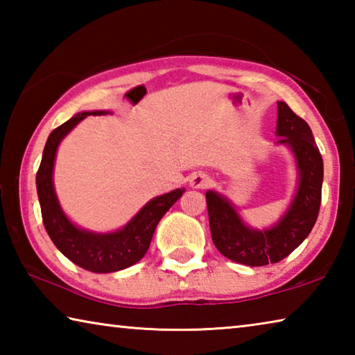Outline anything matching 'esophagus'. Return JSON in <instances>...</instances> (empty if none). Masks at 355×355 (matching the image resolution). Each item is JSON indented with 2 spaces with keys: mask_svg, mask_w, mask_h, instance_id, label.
<instances>
[{
  "mask_svg": "<svg viewBox=\"0 0 355 355\" xmlns=\"http://www.w3.org/2000/svg\"><path fill=\"white\" fill-rule=\"evenodd\" d=\"M209 183H211V178L203 172H196L189 177V188L192 189H205Z\"/></svg>",
  "mask_w": 355,
  "mask_h": 355,
  "instance_id": "obj_1",
  "label": "esophagus"
}]
</instances>
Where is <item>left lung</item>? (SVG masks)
Instances as JSON below:
<instances>
[{
    "instance_id": "1",
    "label": "left lung",
    "mask_w": 355,
    "mask_h": 355,
    "mask_svg": "<svg viewBox=\"0 0 355 355\" xmlns=\"http://www.w3.org/2000/svg\"><path fill=\"white\" fill-rule=\"evenodd\" d=\"M275 146L290 150L297 180L293 199L277 222L254 228L243 220L232 200L218 191H207L211 238L222 255L245 266H266L284 260L310 235L321 205L324 166L309 123L285 101H277Z\"/></svg>"
}]
</instances>
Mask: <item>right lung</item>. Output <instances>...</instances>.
<instances>
[{
	"mask_svg": "<svg viewBox=\"0 0 355 355\" xmlns=\"http://www.w3.org/2000/svg\"><path fill=\"white\" fill-rule=\"evenodd\" d=\"M111 111H83L75 114L48 136L42 163L35 177L42 219L48 236L61 254L91 272H116L133 266L147 254L155 228L169 208L183 196V189L148 200L123 227L112 232H92L76 225L59 203L53 172L58 148L65 136L87 116H103Z\"/></svg>",
	"mask_w": 355,
	"mask_h": 355,
	"instance_id": "right-lung-1",
	"label": "right lung"
}]
</instances>
